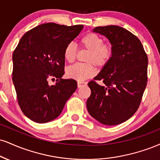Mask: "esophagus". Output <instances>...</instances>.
I'll return each instance as SVG.
<instances>
[{
    "mask_svg": "<svg viewBox=\"0 0 160 160\" xmlns=\"http://www.w3.org/2000/svg\"><path fill=\"white\" fill-rule=\"evenodd\" d=\"M86 82H78V88H81V87H82V86H86Z\"/></svg>",
    "mask_w": 160,
    "mask_h": 160,
    "instance_id": "esophagus-1",
    "label": "esophagus"
}]
</instances>
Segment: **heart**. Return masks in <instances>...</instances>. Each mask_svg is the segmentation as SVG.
<instances>
[{
  "label": "heart",
  "instance_id": "b5f03b06",
  "mask_svg": "<svg viewBox=\"0 0 160 160\" xmlns=\"http://www.w3.org/2000/svg\"><path fill=\"white\" fill-rule=\"evenodd\" d=\"M82 47L90 51L86 62L98 67L104 66L112 57L113 50L110 45L103 44V39L94 32H88L80 40ZM77 48L73 42H70L65 47L63 57L68 62H73L76 58ZM96 71L91 64H76L66 69V76L82 82L92 78Z\"/></svg>",
  "mask_w": 160,
  "mask_h": 160
}]
</instances>
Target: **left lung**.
I'll return each mask as SVG.
<instances>
[{
	"instance_id": "left-lung-1",
	"label": "left lung",
	"mask_w": 160,
	"mask_h": 160,
	"mask_svg": "<svg viewBox=\"0 0 160 160\" xmlns=\"http://www.w3.org/2000/svg\"><path fill=\"white\" fill-rule=\"evenodd\" d=\"M93 32L108 38L112 57L88 83L91 95L88 113L98 122L112 126L126 122L137 111L148 82V56L141 42L126 29L115 25L97 27Z\"/></svg>"
}]
</instances>
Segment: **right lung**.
Segmentation results:
<instances>
[{
	"instance_id": "1",
	"label": "right lung",
	"mask_w": 160,
	"mask_h": 160,
	"mask_svg": "<svg viewBox=\"0 0 160 160\" xmlns=\"http://www.w3.org/2000/svg\"><path fill=\"white\" fill-rule=\"evenodd\" d=\"M82 25L46 23L22 36L12 54V82L23 113L37 123H47L61 114L78 87L76 80L62 79L65 47L79 35ZM57 78L51 86L50 79Z\"/></svg>"
}]
</instances>
